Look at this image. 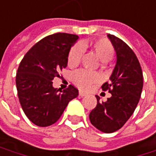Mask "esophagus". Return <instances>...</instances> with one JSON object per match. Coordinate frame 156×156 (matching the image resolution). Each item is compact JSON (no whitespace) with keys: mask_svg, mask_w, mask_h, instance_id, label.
<instances>
[{"mask_svg":"<svg viewBox=\"0 0 156 156\" xmlns=\"http://www.w3.org/2000/svg\"><path fill=\"white\" fill-rule=\"evenodd\" d=\"M79 94V96H85V95H86V94H85V93H84V92H79V94Z\"/></svg>","mask_w":156,"mask_h":156,"instance_id":"34e87169","label":"esophagus"}]
</instances>
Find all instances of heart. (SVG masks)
I'll use <instances>...</instances> for the list:
<instances>
[{"label": "heart", "instance_id": "1", "mask_svg": "<svg viewBox=\"0 0 156 156\" xmlns=\"http://www.w3.org/2000/svg\"><path fill=\"white\" fill-rule=\"evenodd\" d=\"M91 47L102 62H108L114 56V47L106 39H99L94 41H92ZM85 48L86 46L84 44H75L71 47L67 56V63L69 68H75L79 64L84 54ZM99 80L100 76L97 73L91 72L86 69L78 70L72 75V82L83 90L89 89L93 84L96 83Z\"/></svg>", "mask_w": 156, "mask_h": 156}]
</instances>
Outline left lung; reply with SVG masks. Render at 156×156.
Wrapping results in <instances>:
<instances>
[{
    "label": "left lung",
    "instance_id": "obj_1",
    "mask_svg": "<svg viewBox=\"0 0 156 156\" xmlns=\"http://www.w3.org/2000/svg\"><path fill=\"white\" fill-rule=\"evenodd\" d=\"M116 52V64L110 81L101 88L111 97L101 102L97 96L96 107L90 112L91 124L105 133H114L124 126L133 114L141 95L143 73L140 62L133 49L121 39L108 34Z\"/></svg>",
    "mask_w": 156,
    "mask_h": 156
}]
</instances>
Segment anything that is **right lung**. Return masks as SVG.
I'll return each mask as SVG.
<instances>
[{
    "label": "right lung",
    "mask_w": 156,
    "mask_h": 156,
    "mask_svg": "<svg viewBox=\"0 0 156 156\" xmlns=\"http://www.w3.org/2000/svg\"><path fill=\"white\" fill-rule=\"evenodd\" d=\"M78 36L65 32L48 35L37 42L21 61L16 76L17 95L28 119L46 127L55 124L78 90L69 85L60 92L53 79L67 66V56Z\"/></svg>",
    "instance_id": "add662e5"
}]
</instances>
